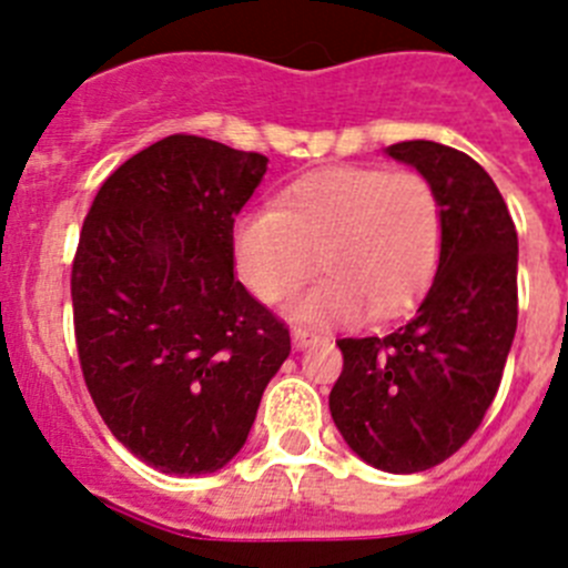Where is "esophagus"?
Returning <instances> with one entry per match:
<instances>
[{"label": "esophagus", "mask_w": 568, "mask_h": 568, "mask_svg": "<svg viewBox=\"0 0 568 568\" xmlns=\"http://www.w3.org/2000/svg\"><path fill=\"white\" fill-rule=\"evenodd\" d=\"M293 338L298 346H310V344H318V341H324V335L315 333V329H307V327H295Z\"/></svg>", "instance_id": "1"}]
</instances>
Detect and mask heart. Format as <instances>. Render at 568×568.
<instances>
[{
  "label": "heart",
  "mask_w": 568,
  "mask_h": 568,
  "mask_svg": "<svg viewBox=\"0 0 568 568\" xmlns=\"http://www.w3.org/2000/svg\"><path fill=\"white\" fill-rule=\"evenodd\" d=\"M444 247V204L418 170L329 168L290 184L278 207L247 213L235 227V270L264 304H295L315 324L389 318L433 284Z\"/></svg>",
  "instance_id": "1"
}]
</instances>
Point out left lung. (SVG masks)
I'll list each match as a JSON object with an SVG mask.
<instances>
[{
    "mask_svg": "<svg viewBox=\"0 0 568 568\" xmlns=\"http://www.w3.org/2000/svg\"><path fill=\"white\" fill-rule=\"evenodd\" d=\"M444 204V247L418 313L389 335L338 338L329 393L338 433L375 469L413 475L455 455L498 395L518 329V230L475 159L438 142H398Z\"/></svg>",
    "mask_w": 568,
    "mask_h": 568,
    "instance_id": "8db88e82",
    "label": "left lung"
}]
</instances>
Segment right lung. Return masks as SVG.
<instances>
[{
  "instance_id": "obj_1",
  "label": "right lung",
  "mask_w": 568,
  "mask_h": 568,
  "mask_svg": "<svg viewBox=\"0 0 568 568\" xmlns=\"http://www.w3.org/2000/svg\"><path fill=\"white\" fill-rule=\"evenodd\" d=\"M267 155L175 133L115 168L70 273L84 384L119 444L168 475L239 453L290 327L233 275V224Z\"/></svg>"
}]
</instances>
